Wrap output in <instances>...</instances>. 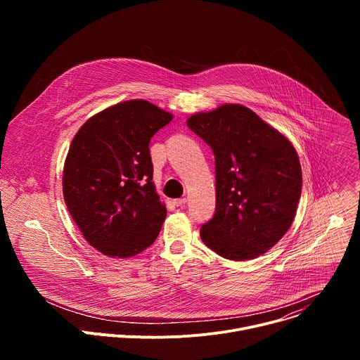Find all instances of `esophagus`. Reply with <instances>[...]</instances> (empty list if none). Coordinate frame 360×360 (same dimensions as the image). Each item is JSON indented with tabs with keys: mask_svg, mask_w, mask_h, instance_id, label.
I'll list each match as a JSON object with an SVG mask.
<instances>
[{
	"mask_svg": "<svg viewBox=\"0 0 360 360\" xmlns=\"http://www.w3.org/2000/svg\"><path fill=\"white\" fill-rule=\"evenodd\" d=\"M186 203V198H179V199H174V205L175 207H182V205Z\"/></svg>",
	"mask_w": 360,
	"mask_h": 360,
	"instance_id": "34e87169",
	"label": "esophagus"
}]
</instances>
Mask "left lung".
<instances>
[{"mask_svg":"<svg viewBox=\"0 0 360 360\" xmlns=\"http://www.w3.org/2000/svg\"><path fill=\"white\" fill-rule=\"evenodd\" d=\"M215 155L217 207L200 239L231 261L268 252L290 228L302 169L289 139L252 110L225 104L188 118Z\"/></svg>","mask_w":360,"mask_h":360,"instance_id":"8db88e82","label":"left lung"}]
</instances>
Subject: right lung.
<instances>
[{"label": "right lung", "instance_id": "add662e5", "mask_svg": "<svg viewBox=\"0 0 360 360\" xmlns=\"http://www.w3.org/2000/svg\"><path fill=\"white\" fill-rule=\"evenodd\" d=\"M172 118L145 99H129L91 117L74 136L64 164V199L101 253L129 258L160 235L167 208L152 182L149 142Z\"/></svg>", "mask_w": 360, "mask_h": 360}]
</instances>
